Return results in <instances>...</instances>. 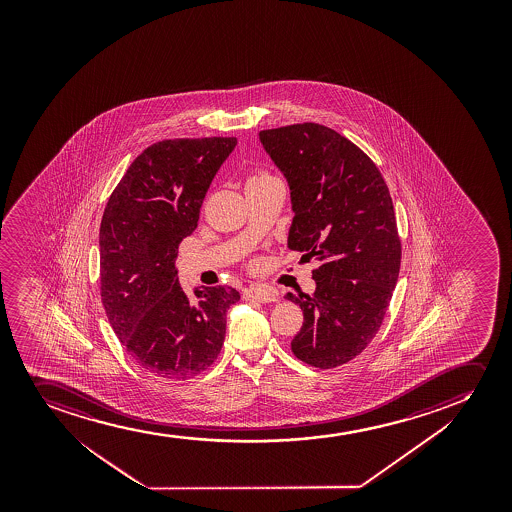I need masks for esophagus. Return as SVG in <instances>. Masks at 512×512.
<instances>
[{
  "instance_id": "1",
  "label": "esophagus",
  "mask_w": 512,
  "mask_h": 512,
  "mask_svg": "<svg viewBox=\"0 0 512 512\" xmlns=\"http://www.w3.org/2000/svg\"><path fill=\"white\" fill-rule=\"evenodd\" d=\"M244 299L258 300V302H277V292L268 288L249 287L244 290Z\"/></svg>"
}]
</instances>
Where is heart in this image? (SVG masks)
<instances>
[{
	"instance_id": "1",
	"label": "heart",
	"mask_w": 512,
	"mask_h": 512,
	"mask_svg": "<svg viewBox=\"0 0 512 512\" xmlns=\"http://www.w3.org/2000/svg\"><path fill=\"white\" fill-rule=\"evenodd\" d=\"M271 176L270 172L266 171H258L254 172L253 176L249 177L247 179V183H256V181H263V179H270Z\"/></svg>"
}]
</instances>
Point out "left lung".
Here are the masks:
<instances>
[{"instance_id": "8db88e82", "label": "left lung", "mask_w": 512, "mask_h": 512, "mask_svg": "<svg viewBox=\"0 0 512 512\" xmlns=\"http://www.w3.org/2000/svg\"><path fill=\"white\" fill-rule=\"evenodd\" d=\"M259 140L290 186L288 247L319 261L314 294L285 295L304 312L292 352L335 369L371 343L398 282L393 200L369 155L328 126L290 124L259 131Z\"/></svg>"}]
</instances>
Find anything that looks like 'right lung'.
<instances>
[{"label": "right lung", "instance_id": "obj_1", "mask_svg": "<svg viewBox=\"0 0 512 512\" xmlns=\"http://www.w3.org/2000/svg\"><path fill=\"white\" fill-rule=\"evenodd\" d=\"M234 136L176 138L145 148L112 191L100 222V299L131 359L153 376L186 381L217 360L232 287L179 285V244L193 234L201 203Z\"/></svg>", "mask_w": 512, "mask_h": 512}]
</instances>
